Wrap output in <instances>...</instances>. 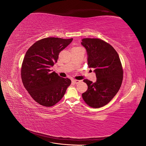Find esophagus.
<instances>
[{"mask_svg": "<svg viewBox=\"0 0 146 146\" xmlns=\"http://www.w3.org/2000/svg\"><path fill=\"white\" fill-rule=\"evenodd\" d=\"M72 82L74 83L77 84V83H80L81 81H80V80H72Z\"/></svg>", "mask_w": 146, "mask_h": 146, "instance_id": "34e87169", "label": "esophagus"}]
</instances>
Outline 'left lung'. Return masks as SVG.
Segmentation results:
<instances>
[{
  "label": "left lung",
  "mask_w": 146,
  "mask_h": 146,
  "mask_svg": "<svg viewBox=\"0 0 146 146\" xmlns=\"http://www.w3.org/2000/svg\"><path fill=\"white\" fill-rule=\"evenodd\" d=\"M82 44L87 51L88 67L94 68L96 82L85 79L88 90L82 94L85 102L98 108L108 104L120 89L123 69L116 50L108 42L98 38H84Z\"/></svg>",
  "instance_id": "1"
}]
</instances>
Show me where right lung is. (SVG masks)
<instances>
[{
  "mask_svg": "<svg viewBox=\"0 0 146 146\" xmlns=\"http://www.w3.org/2000/svg\"><path fill=\"white\" fill-rule=\"evenodd\" d=\"M73 38H46L35 42L25 55L21 69L24 86L37 103L49 107L63 98L71 80L62 78L50 68L57 62L60 52Z\"/></svg>",
  "mask_w": 146,
  "mask_h": 146,
  "instance_id": "obj_1",
  "label": "right lung"
}]
</instances>
